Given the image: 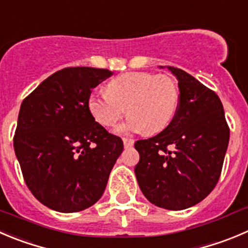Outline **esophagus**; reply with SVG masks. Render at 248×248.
Instances as JSON below:
<instances>
[{"instance_id": "1", "label": "esophagus", "mask_w": 248, "mask_h": 248, "mask_svg": "<svg viewBox=\"0 0 248 248\" xmlns=\"http://www.w3.org/2000/svg\"><path fill=\"white\" fill-rule=\"evenodd\" d=\"M123 142H124V147L129 148L134 145V140L133 139H128V138H124L123 139Z\"/></svg>"}]
</instances>
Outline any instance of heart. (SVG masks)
Here are the masks:
<instances>
[{
	"instance_id": "obj_1",
	"label": "heart",
	"mask_w": 248,
	"mask_h": 248,
	"mask_svg": "<svg viewBox=\"0 0 248 248\" xmlns=\"http://www.w3.org/2000/svg\"><path fill=\"white\" fill-rule=\"evenodd\" d=\"M106 90L105 93H91L87 107L103 126H114L128 107L130 115L117 129L120 134L158 133L169 125L178 109V86L167 75L129 72L110 80Z\"/></svg>"
}]
</instances>
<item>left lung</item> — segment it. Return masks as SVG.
Here are the masks:
<instances>
[{
	"label": "left lung",
	"mask_w": 248,
	"mask_h": 248,
	"mask_svg": "<svg viewBox=\"0 0 248 248\" xmlns=\"http://www.w3.org/2000/svg\"><path fill=\"white\" fill-rule=\"evenodd\" d=\"M178 79L179 105L163 131L135 142L139 186L155 206L188 208L216 187L230 136L223 105L214 91L188 73L168 67Z\"/></svg>",
	"instance_id": "obj_1"
}]
</instances>
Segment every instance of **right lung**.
<instances>
[{
	"label": "right lung",
	"instance_id": "right-lung-1",
	"mask_svg": "<svg viewBox=\"0 0 248 248\" xmlns=\"http://www.w3.org/2000/svg\"><path fill=\"white\" fill-rule=\"evenodd\" d=\"M112 72L69 67L47 78L20 106L13 145L35 199L53 211L74 213L95 204L123 152L87 107L93 87Z\"/></svg>",
	"mask_w": 248,
	"mask_h": 248
}]
</instances>
